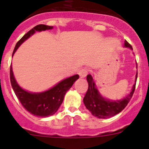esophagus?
<instances>
[{"label": "esophagus", "mask_w": 149, "mask_h": 149, "mask_svg": "<svg viewBox=\"0 0 149 149\" xmlns=\"http://www.w3.org/2000/svg\"><path fill=\"white\" fill-rule=\"evenodd\" d=\"M88 73V70L87 68H83L79 71V74L81 78H85Z\"/></svg>", "instance_id": "esophagus-1"}]
</instances>
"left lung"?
<instances>
[{
  "label": "left lung",
  "instance_id": "8db88e82",
  "mask_svg": "<svg viewBox=\"0 0 149 149\" xmlns=\"http://www.w3.org/2000/svg\"><path fill=\"white\" fill-rule=\"evenodd\" d=\"M123 47L129 48L133 50L132 46L126 40H125ZM136 68H138L137 63H136ZM137 76L138 73H136L135 84H133L130 92L125 97L121 100H112L105 98L102 95L96 85V83L94 82V80L93 79V76L90 74L86 76V79L88 84V88L83 100L84 105L86 109L92 114V115L100 119H107L115 116V115L123 111L130 102L134 93Z\"/></svg>",
  "mask_w": 149,
  "mask_h": 149
}]
</instances>
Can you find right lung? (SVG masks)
Here are the masks:
<instances>
[{
    "mask_svg": "<svg viewBox=\"0 0 149 149\" xmlns=\"http://www.w3.org/2000/svg\"><path fill=\"white\" fill-rule=\"evenodd\" d=\"M53 26H47L45 24H40L34 26L22 38L16 43L13 49L12 57L14 55L18 48L21 45L28 40L36 31H42L45 30L52 29ZM79 76L78 74L73 75L70 77L66 78L61 81L46 91L41 92H31L24 89L19 86L15 79L12 65L10 68V79L11 86L15 94L19 99L22 106L32 115L35 116L46 118L54 115L59 109L60 106L63 101L64 96L68 91L71 88L73 84L78 80Z\"/></svg>",
    "mask_w": 149,
    "mask_h": 149,
    "instance_id": "1",
    "label": "right lung"
}]
</instances>
